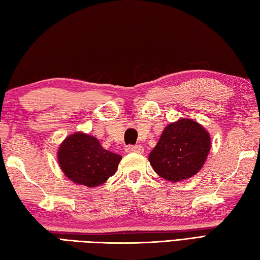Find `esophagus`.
<instances>
[{"label": "esophagus", "instance_id": "34e87169", "mask_svg": "<svg viewBox=\"0 0 260 260\" xmlns=\"http://www.w3.org/2000/svg\"><path fill=\"white\" fill-rule=\"evenodd\" d=\"M125 151L132 153V152H137V153H142L144 152V147L141 145H129L125 147Z\"/></svg>", "mask_w": 260, "mask_h": 260}]
</instances>
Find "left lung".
<instances>
[{
    "label": "left lung",
    "mask_w": 260,
    "mask_h": 260,
    "mask_svg": "<svg viewBox=\"0 0 260 260\" xmlns=\"http://www.w3.org/2000/svg\"><path fill=\"white\" fill-rule=\"evenodd\" d=\"M210 136L202 125L189 119L168 124L151 150L149 161L160 177L179 182L197 174L208 157Z\"/></svg>",
    "instance_id": "obj_1"
}]
</instances>
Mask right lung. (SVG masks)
Wrapping results in <instances>:
<instances>
[{"label":"right lung","instance_id":"add662e5","mask_svg":"<svg viewBox=\"0 0 260 260\" xmlns=\"http://www.w3.org/2000/svg\"><path fill=\"white\" fill-rule=\"evenodd\" d=\"M121 156L105 150L96 138L74 134L66 138L58 151L63 174L76 184L95 187L113 176Z\"/></svg>","mask_w":260,"mask_h":260}]
</instances>
